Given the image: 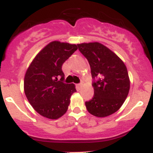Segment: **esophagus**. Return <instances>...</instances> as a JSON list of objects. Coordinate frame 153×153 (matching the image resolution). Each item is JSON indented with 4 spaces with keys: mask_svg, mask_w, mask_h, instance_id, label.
I'll return each instance as SVG.
<instances>
[{
    "mask_svg": "<svg viewBox=\"0 0 153 153\" xmlns=\"http://www.w3.org/2000/svg\"><path fill=\"white\" fill-rule=\"evenodd\" d=\"M82 86H83V84H82V83H79V84H77V87L79 89H80L81 87H82Z\"/></svg>",
    "mask_w": 153,
    "mask_h": 153,
    "instance_id": "obj_1",
    "label": "esophagus"
}]
</instances>
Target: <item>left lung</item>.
I'll return each instance as SVG.
<instances>
[{
	"instance_id": "8db88e82",
	"label": "left lung",
	"mask_w": 153,
	"mask_h": 153,
	"mask_svg": "<svg viewBox=\"0 0 153 153\" xmlns=\"http://www.w3.org/2000/svg\"><path fill=\"white\" fill-rule=\"evenodd\" d=\"M91 69L94 95L85 102L90 114L106 117L113 114L125 102L130 80L125 63L114 52L99 42L77 44Z\"/></svg>"
}]
</instances>
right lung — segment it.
<instances>
[{
    "instance_id": "obj_1",
    "label": "right lung",
    "mask_w": 153,
    "mask_h": 153,
    "mask_svg": "<svg viewBox=\"0 0 153 153\" xmlns=\"http://www.w3.org/2000/svg\"><path fill=\"white\" fill-rule=\"evenodd\" d=\"M77 49L76 44L52 41L28 67L24 76V93L30 104L42 117L56 120L67 111L70 97L76 90L74 83L62 82L64 79L62 65Z\"/></svg>"
}]
</instances>
